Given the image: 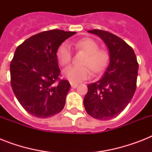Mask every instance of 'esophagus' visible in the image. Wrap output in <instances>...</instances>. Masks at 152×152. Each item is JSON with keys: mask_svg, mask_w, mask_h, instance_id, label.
Segmentation results:
<instances>
[{"mask_svg": "<svg viewBox=\"0 0 152 152\" xmlns=\"http://www.w3.org/2000/svg\"><path fill=\"white\" fill-rule=\"evenodd\" d=\"M77 86H78V83H71V87L72 88H76Z\"/></svg>", "mask_w": 152, "mask_h": 152, "instance_id": "34e87169", "label": "esophagus"}]
</instances>
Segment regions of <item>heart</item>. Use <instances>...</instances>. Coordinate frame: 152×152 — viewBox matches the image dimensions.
Wrapping results in <instances>:
<instances>
[{"label":"heart","instance_id":"b5f03b06","mask_svg":"<svg viewBox=\"0 0 152 152\" xmlns=\"http://www.w3.org/2000/svg\"><path fill=\"white\" fill-rule=\"evenodd\" d=\"M74 46L77 50L85 51L88 56L83 61L85 66L71 65L64 69V77L70 82L79 83L88 80L91 75V68L95 72L99 73L107 66L110 60L109 53L106 50H99V45L93 39L88 38L82 39L76 41ZM57 57L62 66L69 64L72 57V50L70 45L67 42L61 44L57 50Z\"/></svg>","mask_w":152,"mask_h":152}]
</instances>
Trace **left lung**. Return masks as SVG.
Listing matches in <instances>:
<instances>
[{
    "instance_id": "obj_1",
    "label": "left lung",
    "mask_w": 152,
    "mask_h": 152,
    "mask_svg": "<svg viewBox=\"0 0 152 152\" xmlns=\"http://www.w3.org/2000/svg\"><path fill=\"white\" fill-rule=\"evenodd\" d=\"M88 32L99 36L106 44L110 64L99 80L88 85L83 105L92 118L109 120L119 115L132 100L139 64L132 48L123 39L102 30Z\"/></svg>"
}]
</instances>
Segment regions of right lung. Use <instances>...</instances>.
Returning <instances> with one entry per match:
<instances>
[{
	"instance_id": "obj_1",
	"label": "right lung",
	"mask_w": 152,
	"mask_h": 152,
	"mask_svg": "<svg viewBox=\"0 0 152 152\" xmlns=\"http://www.w3.org/2000/svg\"><path fill=\"white\" fill-rule=\"evenodd\" d=\"M73 31L51 30L34 34L18 46L10 64L11 86L27 113L49 118L65 104L70 83L61 80L57 50Z\"/></svg>"
}]
</instances>
